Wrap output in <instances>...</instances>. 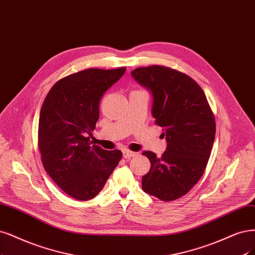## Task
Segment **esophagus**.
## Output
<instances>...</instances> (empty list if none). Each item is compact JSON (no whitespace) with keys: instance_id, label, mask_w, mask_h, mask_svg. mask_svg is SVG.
Segmentation results:
<instances>
[{"instance_id":"obj_1","label":"esophagus","mask_w":255,"mask_h":255,"mask_svg":"<svg viewBox=\"0 0 255 255\" xmlns=\"http://www.w3.org/2000/svg\"><path fill=\"white\" fill-rule=\"evenodd\" d=\"M136 155H137V153L131 152V151H129V150H126V151L124 152V157L127 158V159H129V158H131V157H135Z\"/></svg>"}]
</instances>
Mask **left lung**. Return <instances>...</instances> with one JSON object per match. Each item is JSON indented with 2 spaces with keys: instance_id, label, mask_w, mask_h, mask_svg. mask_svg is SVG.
<instances>
[{
  "instance_id": "left-lung-1",
  "label": "left lung",
  "mask_w": 255,
  "mask_h": 255,
  "mask_svg": "<svg viewBox=\"0 0 255 255\" xmlns=\"http://www.w3.org/2000/svg\"><path fill=\"white\" fill-rule=\"evenodd\" d=\"M130 75L152 93V115L166 140L160 158L151 151L142 190L162 201L187 193L203 176L215 138V119L201 87L188 75L161 65L138 67Z\"/></svg>"
}]
</instances>
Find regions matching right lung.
<instances>
[{"label":"right lung","mask_w":255,"mask_h":255,"mask_svg":"<svg viewBox=\"0 0 255 255\" xmlns=\"http://www.w3.org/2000/svg\"><path fill=\"white\" fill-rule=\"evenodd\" d=\"M89 68L66 76L48 92L40 112L38 142L43 166L58 187L78 200H90L103 189L122 153L90 142L99 119L103 94L126 73Z\"/></svg>","instance_id":"right-lung-1"}]
</instances>
